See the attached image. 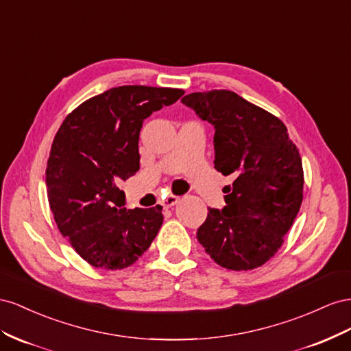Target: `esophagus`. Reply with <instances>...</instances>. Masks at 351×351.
<instances>
[{
    "mask_svg": "<svg viewBox=\"0 0 351 351\" xmlns=\"http://www.w3.org/2000/svg\"><path fill=\"white\" fill-rule=\"evenodd\" d=\"M178 202H179V197H178V195H173V194H170V195H167L165 199H162V206H163L165 208H169V207L175 206Z\"/></svg>",
    "mask_w": 351,
    "mask_h": 351,
    "instance_id": "34e87169",
    "label": "esophagus"
}]
</instances>
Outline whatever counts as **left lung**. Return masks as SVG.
Returning a JSON list of instances; mask_svg holds the SVG:
<instances>
[{
    "label": "left lung",
    "mask_w": 351,
    "mask_h": 351,
    "mask_svg": "<svg viewBox=\"0 0 351 351\" xmlns=\"http://www.w3.org/2000/svg\"><path fill=\"white\" fill-rule=\"evenodd\" d=\"M182 104L215 128V167L235 181L226 206L208 208L197 239L217 265H265L291 228L303 202V165L287 126L226 89L193 93Z\"/></svg>",
    "instance_id": "1"
}]
</instances>
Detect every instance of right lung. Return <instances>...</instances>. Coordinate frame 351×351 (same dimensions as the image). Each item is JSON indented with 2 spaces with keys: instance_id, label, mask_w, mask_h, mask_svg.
Segmentation results:
<instances>
[{
  "instance_id": "add662e5",
  "label": "right lung",
  "mask_w": 351,
  "mask_h": 351,
  "mask_svg": "<svg viewBox=\"0 0 351 351\" xmlns=\"http://www.w3.org/2000/svg\"><path fill=\"white\" fill-rule=\"evenodd\" d=\"M182 95L175 88H112L86 99L60 126L47 163L48 202L60 232L94 267L134 265L162 226V206L128 210L119 184L139 169L144 119Z\"/></svg>"
}]
</instances>
